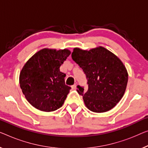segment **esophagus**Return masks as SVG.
<instances>
[{
  "label": "esophagus",
  "instance_id": "esophagus-1",
  "mask_svg": "<svg viewBox=\"0 0 148 148\" xmlns=\"http://www.w3.org/2000/svg\"><path fill=\"white\" fill-rule=\"evenodd\" d=\"M72 89H73V90L76 89V84H74V85L72 86Z\"/></svg>",
  "mask_w": 148,
  "mask_h": 148
}]
</instances>
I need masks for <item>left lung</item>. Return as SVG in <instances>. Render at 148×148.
<instances>
[{
	"instance_id": "obj_1",
	"label": "left lung",
	"mask_w": 148,
	"mask_h": 148,
	"mask_svg": "<svg viewBox=\"0 0 148 148\" xmlns=\"http://www.w3.org/2000/svg\"><path fill=\"white\" fill-rule=\"evenodd\" d=\"M73 60L86 74L88 88L77 86V92L82 96L90 111L101 113L115 106L124 94L128 75L125 67L113 53L103 47L89 51L74 48Z\"/></svg>"
}]
</instances>
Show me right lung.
I'll return each instance as SVG.
<instances>
[{
	"label": "right lung",
	"instance_id": "1",
	"mask_svg": "<svg viewBox=\"0 0 148 148\" xmlns=\"http://www.w3.org/2000/svg\"><path fill=\"white\" fill-rule=\"evenodd\" d=\"M70 52L42 49L32 56L20 74V86L32 106L52 112L63 105L71 88L65 84L66 74L60 67Z\"/></svg>",
	"mask_w": 148,
	"mask_h": 148
}]
</instances>
